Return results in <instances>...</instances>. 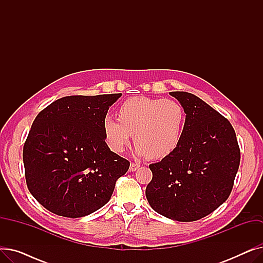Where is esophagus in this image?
Instances as JSON below:
<instances>
[{"label":"esophagus","instance_id":"obj_1","mask_svg":"<svg viewBox=\"0 0 263 263\" xmlns=\"http://www.w3.org/2000/svg\"><path fill=\"white\" fill-rule=\"evenodd\" d=\"M139 168H140V164H137V163H131L130 164V171L131 172H135Z\"/></svg>","mask_w":263,"mask_h":263}]
</instances>
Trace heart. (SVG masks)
Here are the masks:
<instances>
[{"label":"heart","instance_id":"1","mask_svg":"<svg viewBox=\"0 0 263 263\" xmlns=\"http://www.w3.org/2000/svg\"><path fill=\"white\" fill-rule=\"evenodd\" d=\"M185 120V110L178 101L132 97L119 106L118 118L106 116L103 119V132L107 145L115 153H122L134 134L136 153L150 160H160L178 148Z\"/></svg>","mask_w":263,"mask_h":263}]
</instances>
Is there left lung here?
<instances>
[{
	"instance_id": "8db88e82",
	"label": "left lung",
	"mask_w": 263,
	"mask_h": 263,
	"mask_svg": "<svg viewBox=\"0 0 263 263\" xmlns=\"http://www.w3.org/2000/svg\"><path fill=\"white\" fill-rule=\"evenodd\" d=\"M183 106L182 140L174 153L149 165L146 187L151 208L179 222H194L229 197L240 165V148L231 123L197 96L172 91Z\"/></svg>"
}]
</instances>
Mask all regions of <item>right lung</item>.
Masks as SVG:
<instances>
[{
	"label": "right lung",
	"mask_w": 263,
	"mask_h": 263,
	"mask_svg": "<svg viewBox=\"0 0 263 263\" xmlns=\"http://www.w3.org/2000/svg\"><path fill=\"white\" fill-rule=\"evenodd\" d=\"M121 93L68 96L36 116L23 147L26 185L50 212L82 217L103 206L130 162L110 151L103 119Z\"/></svg>",
	"instance_id": "add662e5"
}]
</instances>
